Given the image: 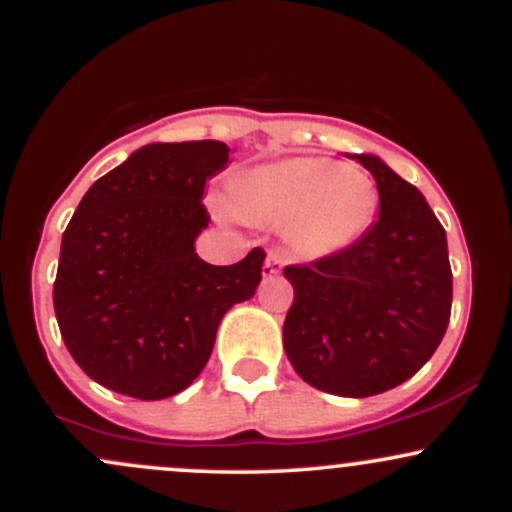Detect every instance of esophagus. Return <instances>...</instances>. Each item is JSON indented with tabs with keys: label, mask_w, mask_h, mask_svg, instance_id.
<instances>
[{
	"label": "esophagus",
	"mask_w": 512,
	"mask_h": 512,
	"mask_svg": "<svg viewBox=\"0 0 512 512\" xmlns=\"http://www.w3.org/2000/svg\"><path fill=\"white\" fill-rule=\"evenodd\" d=\"M281 264H284V260H281V255H279V252H274V250H272V252H269V255H267V260H264L262 274L267 276V279H272V276L279 274Z\"/></svg>",
	"instance_id": "obj_1"
}]
</instances>
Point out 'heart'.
Instances as JSON below:
<instances>
[{"label": "heart", "instance_id": "b5f03b06", "mask_svg": "<svg viewBox=\"0 0 512 512\" xmlns=\"http://www.w3.org/2000/svg\"><path fill=\"white\" fill-rule=\"evenodd\" d=\"M226 207L248 223H281L303 260L354 248L373 228L380 192L366 170L317 156H291L240 170L226 182Z\"/></svg>", "mask_w": 512, "mask_h": 512}]
</instances>
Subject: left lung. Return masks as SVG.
Instances as JSON below:
<instances>
[{"label": "left lung", "mask_w": 512, "mask_h": 512, "mask_svg": "<svg viewBox=\"0 0 512 512\" xmlns=\"http://www.w3.org/2000/svg\"><path fill=\"white\" fill-rule=\"evenodd\" d=\"M380 192L378 221L354 248L286 267L293 305L284 351L308 385L370 397L409 380L448 330V238L426 197L383 158L351 154Z\"/></svg>", "instance_id": "1"}]
</instances>
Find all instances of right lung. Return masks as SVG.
<instances>
[{
    "label": "right lung",
    "instance_id": "add662e5",
    "mask_svg": "<svg viewBox=\"0 0 512 512\" xmlns=\"http://www.w3.org/2000/svg\"><path fill=\"white\" fill-rule=\"evenodd\" d=\"M228 151L214 139L146 144L76 207L52 301L69 354L98 385L146 402L178 395L207 366L223 315L255 296L260 248L231 267L195 250L204 187Z\"/></svg>",
    "mask_w": 512,
    "mask_h": 512
}]
</instances>
